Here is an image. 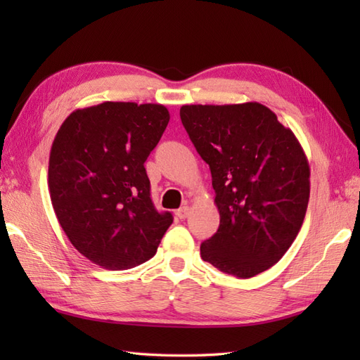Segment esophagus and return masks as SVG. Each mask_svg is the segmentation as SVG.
<instances>
[{
	"label": "esophagus",
	"mask_w": 360,
	"mask_h": 360,
	"mask_svg": "<svg viewBox=\"0 0 360 360\" xmlns=\"http://www.w3.org/2000/svg\"><path fill=\"white\" fill-rule=\"evenodd\" d=\"M174 215H176V218H179V219H186L190 215V207H188V205H184V207L176 210Z\"/></svg>",
	"instance_id": "esophagus-1"
}]
</instances>
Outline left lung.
I'll list each match as a JSON object with an SVG mask.
<instances>
[{"label":"left lung","instance_id":"left-lung-1","mask_svg":"<svg viewBox=\"0 0 360 360\" xmlns=\"http://www.w3.org/2000/svg\"><path fill=\"white\" fill-rule=\"evenodd\" d=\"M179 116L209 164L219 227L201 244L204 262L250 278L286 254L309 201V164L289 128L257 102L184 105Z\"/></svg>","mask_w":360,"mask_h":360}]
</instances>
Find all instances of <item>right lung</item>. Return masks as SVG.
<instances>
[{"mask_svg": "<svg viewBox=\"0 0 360 360\" xmlns=\"http://www.w3.org/2000/svg\"><path fill=\"white\" fill-rule=\"evenodd\" d=\"M168 120L164 105L103 102L72 111L52 142L53 212L72 246L103 269L148 262L173 223L153 205L143 167Z\"/></svg>", "mask_w": 360, "mask_h": 360, "instance_id": "obj_1", "label": "right lung"}]
</instances>
